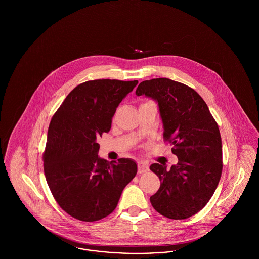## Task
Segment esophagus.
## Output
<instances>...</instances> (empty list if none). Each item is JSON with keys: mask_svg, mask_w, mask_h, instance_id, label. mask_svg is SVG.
<instances>
[{"mask_svg": "<svg viewBox=\"0 0 259 259\" xmlns=\"http://www.w3.org/2000/svg\"><path fill=\"white\" fill-rule=\"evenodd\" d=\"M148 170V165L147 162L145 161H139L138 162V172L141 175V174H144L146 171Z\"/></svg>", "mask_w": 259, "mask_h": 259, "instance_id": "obj_1", "label": "esophagus"}]
</instances>
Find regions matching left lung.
<instances>
[{
  "label": "left lung",
  "instance_id": "left-lung-1",
  "mask_svg": "<svg viewBox=\"0 0 259 259\" xmlns=\"http://www.w3.org/2000/svg\"><path fill=\"white\" fill-rule=\"evenodd\" d=\"M136 95L157 102L163 139L179 158L170 169L158 163L150 165L160 181L150 203L167 219H188L206 205L222 177L219 125L203 99L182 82L166 77L144 80Z\"/></svg>",
  "mask_w": 259,
  "mask_h": 259
}]
</instances>
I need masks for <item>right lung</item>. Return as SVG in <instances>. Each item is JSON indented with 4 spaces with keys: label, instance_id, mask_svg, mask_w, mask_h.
<instances>
[{
    "label": "right lung",
    "instance_id": "right-lung-1",
    "mask_svg": "<svg viewBox=\"0 0 259 259\" xmlns=\"http://www.w3.org/2000/svg\"><path fill=\"white\" fill-rule=\"evenodd\" d=\"M138 82L84 81L53 115L42 153L44 171L58 204L78 221L96 222L111 214L137 175V163L130 158L109 162L99 157L97 139L110 132L116 108Z\"/></svg>",
    "mask_w": 259,
    "mask_h": 259
}]
</instances>
